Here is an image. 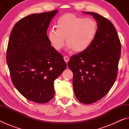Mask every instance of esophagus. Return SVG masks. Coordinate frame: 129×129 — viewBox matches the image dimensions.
<instances>
[{
	"label": "esophagus",
	"mask_w": 129,
	"mask_h": 129,
	"mask_svg": "<svg viewBox=\"0 0 129 129\" xmlns=\"http://www.w3.org/2000/svg\"><path fill=\"white\" fill-rule=\"evenodd\" d=\"M64 61H65V62H66L67 64L69 60V58L68 56H65L64 57Z\"/></svg>",
	"instance_id": "obj_1"
}]
</instances>
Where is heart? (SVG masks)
Returning a JSON list of instances; mask_svg holds the SVG:
<instances>
[{"label": "heart", "instance_id": "1", "mask_svg": "<svg viewBox=\"0 0 129 129\" xmlns=\"http://www.w3.org/2000/svg\"><path fill=\"white\" fill-rule=\"evenodd\" d=\"M56 27L57 29L52 28L49 30L48 38L57 51L64 47L67 37L68 49L76 52L84 51L94 40L97 32V23L93 19L72 14L60 17Z\"/></svg>", "mask_w": 129, "mask_h": 129}]
</instances>
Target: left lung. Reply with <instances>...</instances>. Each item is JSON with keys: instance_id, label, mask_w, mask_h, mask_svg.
<instances>
[{"instance_id": "obj_1", "label": "left lung", "mask_w": 129, "mask_h": 129, "mask_svg": "<svg viewBox=\"0 0 129 129\" xmlns=\"http://www.w3.org/2000/svg\"><path fill=\"white\" fill-rule=\"evenodd\" d=\"M97 23L94 40L84 51L71 57L68 63L73 73V86L80 102L90 104L104 97L116 80L121 45L110 21L94 12Z\"/></svg>"}]
</instances>
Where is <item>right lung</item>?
I'll return each mask as SVG.
<instances>
[{
	"label": "right lung",
	"instance_id": "obj_1",
	"mask_svg": "<svg viewBox=\"0 0 129 129\" xmlns=\"http://www.w3.org/2000/svg\"><path fill=\"white\" fill-rule=\"evenodd\" d=\"M58 10L30 14L15 24L6 54L12 82L25 99L46 103L53 99L55 80L66 69L62 56L47 35Z\"/></svg>",
	"mask_w": 129,
	"mask_h": 129
}]
</instances>
